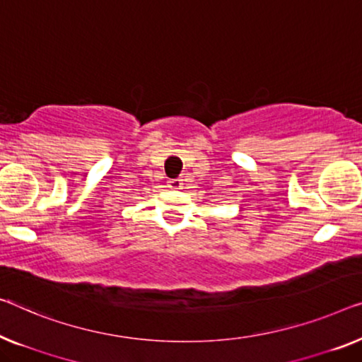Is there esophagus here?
Listing matches in <instances>:
<instances>
[{
    "label": "esophagus",
    "instance_id": "esophagus-1",
    "mask_svg": "<svg viewBox=\"0 0 362 362\" xmlns=\"http://www.w3.org/2000/svg\"><path fill=\"white\" fill-rule=\"evenodd\" d=\"M167 185H169L170 188H174V190H179V188H182V185H183V180L182 179H169L167 180Z\"/></svg>",
    "mask_w": 362,
    "mask_h": 362
}]
</instances>
